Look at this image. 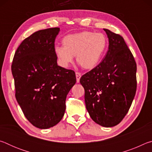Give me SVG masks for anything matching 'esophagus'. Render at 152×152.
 <instances>
[{
    "label": "esophagus",
    "instance_id": "obj_1",
    "mask_svg": "<svg viewBox=\"0 0 152 152\" xmlns=\"http://www.w3.org/2000/svg\"><path fill=\"white\" fill-rule=\"evenodd\" d=\"M76 82H80V78L81 77V74L80 72H76Z\"/></svg>",
    "mask_w": 152,
    "mask_h": 152
}]
</instances>
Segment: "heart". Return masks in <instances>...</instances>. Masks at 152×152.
<instances>
[{"instance_id":"heart-1","label":"heart","mask_w":152,"mask_h":152,"mask_svg":"<svg viewBox=\"0 0 152 152\" xmlns=\"http://www.w3.org/2000/svg\"><path fill=\"white\" fill-rule=\"evenodd\" d=\"M63 46H56L54 53L58 63L68 68L76 56L77 63L85 70L94 68L103 56L107 39L101 33L82 31L68 35L62 39Z\"/></svg>"}]
</instances>
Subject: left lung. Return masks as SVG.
Returning <instances> with one entry per match:
<instances>
[{"label":"left lung","instance_id":"1","mask_svg":"<svg viewBox=\"0 0 152 152\" xmlns=\"http://www.w3.org/2000/svg\"><path fill=\"white\" fill-rule=\"evenodd\" d=\"M104 31L109 43L106 56L80 82L91 119L102 127H111L121 121L132 105L137 88V65L121 36Z\"/></svg>","mask_w":152,"mask_h":152}]
</instances>
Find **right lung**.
Segmentation results:
<instances>
[{
  "mask_svg": "<svg viewBox=\"0 0 152 152\" xmlns=\"http://www.w3.org/2000/svg\"><path fill=\"white\" fill-rule=\"evenodd\" d=\"M59 32L60 28H49L27 37L11 66L17 102L27 120L39 129L60 121L67 94L76 82L73 70L58 66L54 43Z\"/></svg>",
  "mask_w": 152,
  "mask_h": 152,
  "instance_id": "1",
  "label": "right lung"
}]
</instances>
